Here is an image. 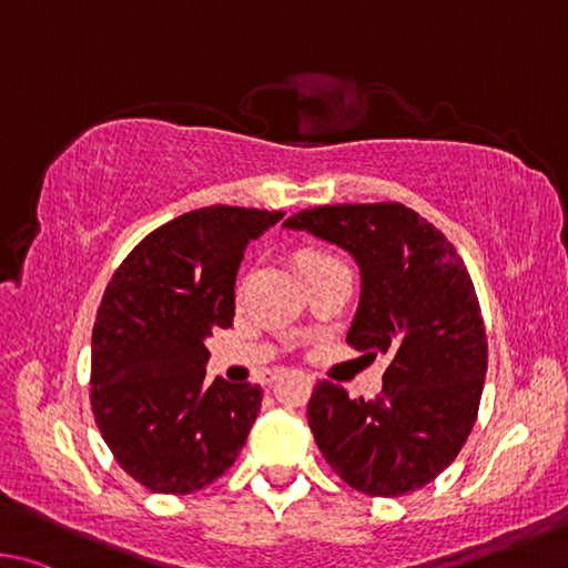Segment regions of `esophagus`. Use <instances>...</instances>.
<instances>
[{
	"label": "esophagus",
	"mask_w": 568,
	"mask_h": 568,
	"mask_svg": "<svg viewBox=\"0 0 568 568\" xmlns=\"http://www.w3.org/2000/svg\"><path fill=\"white\" fill-rule=\"evenodd\" d=\"M278 374H282V369H272V372H266V382H268V384H272V382L276 379V376H278Z\"/></svg>",
	"instance_id": "obj_1"
}]
</instances>
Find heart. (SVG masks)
<instances>
[{
	"mask_svg": "<svg viewBox=\"0 0 568 568\" xmlns=\"http://www.w3.org/2000/svg\"><path fill=\"white\" fill-rule=\"evenodd\" d=\"M322 258H329V254H324V252H302L300 254V264L302 266H306V264H312V262H322Z\"/></svg>",
	"mask_w": 568,
	"mask_h": 568,
	"instance_id": "obj_1",
	"label": "heart"
}]
</instances>
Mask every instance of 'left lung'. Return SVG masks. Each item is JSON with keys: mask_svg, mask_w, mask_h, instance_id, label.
Returning a JSON list of instances; mask_svg holds the SVG:
<instances>
[{"mask_svg": "<svg viewBox=\"0 0 568 568\" xmlns=\"http://www.w3.org/2000/svg\"><path fill=\"white\" fill-rule=\"evenodd\" d=\"M284 226L356 258L362 300L346 342L366 356H389L376 399H349L332 382L314 386L306 419L316 446L356 491L422 489L469 439L489 362L464 258L439 229L399 202L314 206Z\"/></svg>", "mask_w": 568, "mask_h": 568, "instance_id": "obj_1", "label": "left lung"}]
</instances>
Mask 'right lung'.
<instances>
[{
  "instance_id": "obj_1",
  "label": "right lung",
  "mask_w": 568,
  "mask_h": 568,
  "mask_svg": "<svg viewBox=\"0 0 568 568\" xmlns=\"http://www.w3.org/2000/svg\"><path fill=\"white\" fill-rule=\"evenodd\" d=\"M284 212L204 206L154 229L109 282L92 332L94 422L116 464L154 494H192L242 452L256 384L206 379V336L234 320L246 244Z\"/></svg>"
}]
</instances>
